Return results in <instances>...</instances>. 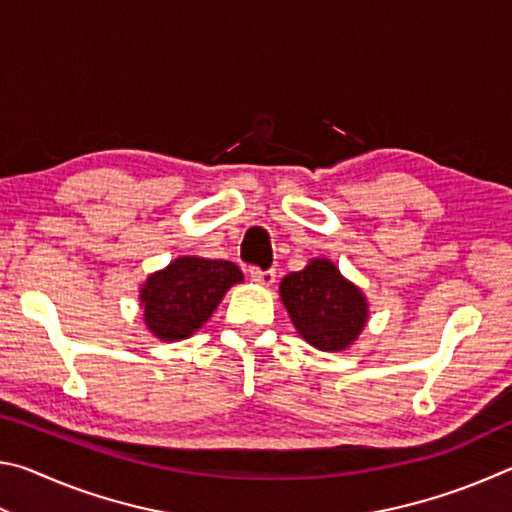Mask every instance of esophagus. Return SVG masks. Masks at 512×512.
Wrapping results in <instances>:
<instances>
[{
  "instance_id": "34e87169",
  "label": "esophagus",
  "mask_w": 512,
  "mask_h": 512,
  "mask_svg": "<svg viewBox=\"0 0 512 512\" xmlns=\"http://www.w3.org/2000/svg\"><path fill=\"white\" fill-rule=\"evenodd\" d=\"M248 275H250V280L257 282V284H264V287H271V284L275 282V271H273V268H266V271H262V268L250 266L248 268Z\"/></svg>"
}]
</instances>
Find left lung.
<instances>
[{
    "mask_svg": "<svg viewBox=\"0 0 512 512\" xmlns=\"http://www.w3.org/2000/svg\"><path fill=\"white\" fill-rule=\"evenodd\" d=\"M280 296L298 334L318 350H345L366 325V298L327 259L284 277Z\"/></svg>",
    "mask_w": 512,
    "mask_h": 512,
    "instance_id": "8db88e82",
    "label": "left lung"
}]
</instances>
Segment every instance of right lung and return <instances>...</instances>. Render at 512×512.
<instances>
[{"label":"right lung","instance_id":"1","mask_svg":"<svg viewBox=\"0 0 512 512\" xmlns=\"http://www.w3.org/2000/svg\"><path fill=\"white\" fill-rule=\"evenodd\" d=\"M241 280L239 266L225 259L178 257L144 284L146 327L162 341L187 339L212 316L223 293Z\"/></svg>","mask_w":512,"mask_h":512}]
</instances>
